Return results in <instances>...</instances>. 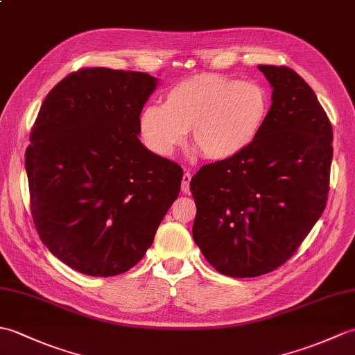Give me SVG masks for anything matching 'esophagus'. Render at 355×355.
<instances>
[{
  "instance_id": "obj_1",
  "label": "esophagus",
  "mask_w": 355,
  "mask_h": 355,
  "mask_svg": "<svg viewBox=\"0 0 355 355\" xmlns=\"http://www.w3.org/2000/svg\"><path fill=\"white\" fill-rule=\"evenodd\" d=\"M191 172H184L183 173V180H182V191L183 193H189L191 192Z\"/></svg>"
}]
</instances>
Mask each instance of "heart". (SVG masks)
I'll list each match as a JSON object with an SVG mask.
<instances>
[{
  "label": "heart",
  "instance_id": "b5f03b06",
  "mask_svg": "<svg viewBox=\"0 0 355 355\" xmlns=\"http://www.w3.org/2000/svg\"><path fill=\"white\" fill-rule=\"evenodd\" d=\"M270 112L262 85L221 74H197L173 85L164 105L140 114V132L154 154L171 157L191 131V143L207 160H229L258 137Z\"/></svg>",
  "mask_w": 355,
  "mask_h": 355
}]
</instances>
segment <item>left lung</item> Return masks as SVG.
I'll return each mask as SVG.
<instances>
[{
	"label": "left lung",
	"mask_w": 355,
	"mask_h": 355,
	"mask_svg": "<svg viewBox=\"0 0 355 355\" xmlns=\"http://www.w3.org/2000/svg\"><path fill=\"white\" fill-rule=\"evenodd\" d=\"M270 82L262 131L243 153L191 180L192 236L230 277L270 273L288 261L327 206L333 128L311 87L288 67L258 65Z\"/></svg>",
	"instance_id": "8db88e82"
}]
</instances>
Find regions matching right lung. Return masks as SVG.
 <instances>
[{"label":"right lung","mask_w":355,"mask_h":355,"mask_svg":"<svg viewBox=\"0 0 355 355\" xmlns=\"http://www.w3.org/2000/svg\"><path fill=\"white\" fill-rule=\"evenodd\" d=\"M157 84L148 73L82 69L37 112L26 150L33 223L45 247L79 273L132 268L178 197L182 168L139 140Z\"/></svg>","instance_id":"right-lung-1"}]
</instances>
